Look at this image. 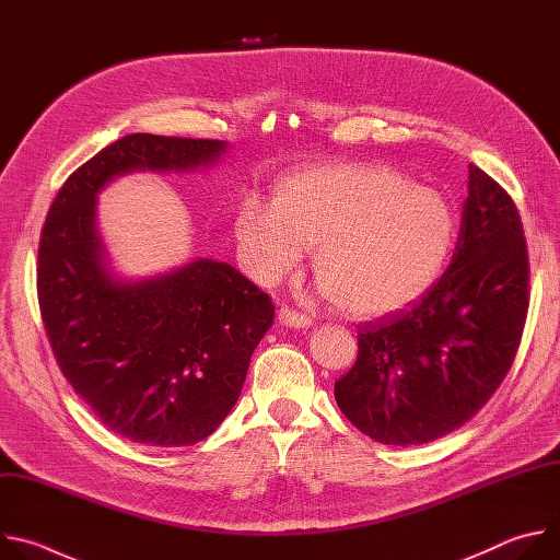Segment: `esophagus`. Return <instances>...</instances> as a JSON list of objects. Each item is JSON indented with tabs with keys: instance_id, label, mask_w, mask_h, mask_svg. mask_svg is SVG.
Instances as JSON below:
<instances>
[{
	"instance_id": "esophagus-1",
	"label": "esophagus",
	"mask_w": 560,
	"mask_h": 560,
	"mask_svg": "<svg viewBox=\"0 0 560 560\" xmlns=\"http://www.w3.org/2000/svg\"><path fill=\"white\" fill-rule=\"evenodd\" d=\"M277 316H279V324H281V326H285V328L303 330V328H310V326L314 324L310 316L299 314L296 310H290V307H281V310L277 312Z\"/></svg>"
}]
</instances>
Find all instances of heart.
Returning a JSON list of instances; mask_svg holds the SVG:
<instances>
[{
    "label": "heart",
    "mask_w": 560,
    "mask_h": 560,
    "mask_svg": "<svg viewBox=\"0 0 560 560\" xmlns=\"http://www.w3.org/2000/svg\"><path fill=\"white\" fill-rule=\"evenodd\" d=\"M234 236L264 285L314 248V277L348 316H383L421 299L443 275L458 236L450 199L378 164L292 175L272 206L242 203Z\"/></svg>",
    "instance_id": "obj_1"
}]
</instances>
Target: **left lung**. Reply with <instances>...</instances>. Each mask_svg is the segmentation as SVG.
Here are the masks:
<instances>
[{"label":"left lung","instance_id":"8db88e82","mask_svg":"<svg viewBox=\"0 0 560 560\" xmlns=\"http://www.w3.org/2000/svg\"><path fill=\"white\" fill-rule=\"evenodd\" d=\"M456 253L410 307L359 330V354L335 383L348 421L383 445L436 441L481 410L516 357L529 261L512 197L469 164Z\"/></svg>","mask_w":560,"mask_h":560}]
</instances>
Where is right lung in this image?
Returning a JSON list of instances; mask_svg holds the SVG:
<instances>
[{"mask_svg":"<svg viewBox=\"0 0 560 560\" xmlns=\"http://www.w3.org/2000/svg\"><path fill=\"white\" fill-rule=\"evenodd\" d=\"M225 148L217 139L126 135L66 179L42 230L37 296L52 354L97 419L132 443L177 447L210 436L242 394L275 305L214 259L119 279L97 230V195L137 171L208 168Z\"/></svg>","mask_w":560,"mask_h":560,"instance_id":"obj_1","label":"right lung"}]
</instances>
